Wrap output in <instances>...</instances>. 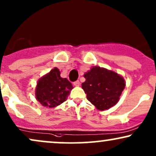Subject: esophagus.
Masks as SVG:
<instances>
[{"mask_svg":"<svg viewBox=\"0 0 156 156\" xmlns=\"http://www.w3.org/2000/svg\"><path fill=\"white\" fill-rule=\"evenodd\" d=\"M73 85H74L75 86H80L79 80H76V81L73 82Z\"/></svg>","mask_w":156,"mask_h":156,"instance_id":"34e87169","label":"esophagus"}]
</instances>
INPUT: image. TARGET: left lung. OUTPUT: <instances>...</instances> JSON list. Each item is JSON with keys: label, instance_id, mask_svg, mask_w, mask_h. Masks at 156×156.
Returning a JSON list of instances; mask_svg holds the SVG:
<instances>
[{"label": "left lung", "instance_id": "obj_1", "mask_svg": "<svg viewBox=\"0 0 156 156\" xmlns=\"http://www.w3.org/2000/svg\"><path fill=\"white\" fill-rule=\"evenodd\" d=\"M83 77L86 80L81 84L82 89L97 110H108L119 102L126 86L123 76L104 67L94 66Z\"/></svg>", "mask_w": 156, "mask_h": 156}]
</instances>
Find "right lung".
Masks as SVG:
<instances>
[{"instance_id": "1", "label": "right lung", "mask_w": 156, "mask_h": 156, "mask_svg": "<svg viewBox=\"0 0 156 156\" xmlns=\"http://www.w3.org/2000/svg\"><path fill=\"white\" fill-rule=\"evenodd\" d=\"M73 89L67 78L60 76L57 67L39 78L35 87V98L44 107L53 108L63 103Z\"/></svg>"}]
</instances>
